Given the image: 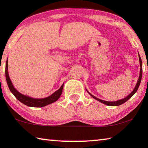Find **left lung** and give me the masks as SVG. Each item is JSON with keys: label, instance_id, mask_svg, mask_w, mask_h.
Masks as SVG:
<instances>
[{"label": "left lung", "instance_id": "obj_1", "mask_svg": "<svg viewBox=\"0 0 148 148\" xmlns=\"http://www.w3.org/2000/svg\"><path fill=\"white\" fill-rule=\"evenodd\" d=\"M138 56H139V61H140V74H139V77H138V79L137 81V83L136 84V86H135L134 89H133V91H132L131 93H130L128 96L125 97V98L121 99V100H119V101H114V102H110V101H103V100H101V99H99L98 98H97L96 97L93 96V95H91L90 92L87 91L86 89V91H87V92L91 95V96L92 97V98L96 99L97 101H98L99 102H102V103H103L104 104L107 105V106H119V105H121L122 104L125 103V102H127L128 101L129 99H130L131 98V97L133 96L134 95L135 92L137 91L138 89V87L140 86V82H141V79H142V59L140 58V55L138 53Z\"/></svg>", "mask_w": 148, "mask_h": 148}]
</instances>
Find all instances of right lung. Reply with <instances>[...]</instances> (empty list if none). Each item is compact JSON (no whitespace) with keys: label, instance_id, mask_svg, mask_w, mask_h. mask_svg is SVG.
Here are the masks:
<instances>
[{"label":"right lung","instance_id":"1","mask_svg":"<svg viewBox=\"0 0 148 148\" xmlns=\"http://www.w3.org/2000/svg\"><path fill=\"white\" fill-rule=\"evenodd\" d=\"M8 60H7L6 62V69H5V74H6V79L7 84H8V87L10 90V91L12 92V93L16 97V98L18 100V101L22 102L23 104H25L27 106H30V107H36V108L44 107V106H47V105L53 103V102H56L57 100L59 99V97H61L64 84H62L61 87H60L57 91L54 92L53 93L50 95V96L46 97V98L35 99V98H32V97H30L29 96H27V95L21 94V92H19L17 89H15L13 84L12 83V81L10 78L9 74H8Z\"/></svg>","mask_w":148,"mask_h":148}]
</instances>
